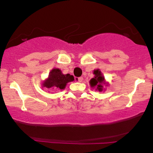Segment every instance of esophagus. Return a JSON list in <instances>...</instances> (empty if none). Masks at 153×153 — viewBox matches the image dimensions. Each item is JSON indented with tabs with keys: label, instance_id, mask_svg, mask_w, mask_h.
I'll list each match as a JSON object with an SVG mask.
<instances>
[{
	"label": "esophagus",
	"instance_id": "1",
	"mask_svg": "<svg viewBox=\"0 0 153 153\" xmlns=\"http://www.w3.org/2000/svg\"><path fill=\"white\" fill-rule=\"evenodd\" d=\"M77 80H78V82H82V80H83V78H82V77H80V78H78Z\"/></svg>",
	"mask_w": 153,
	"mask_h": 153
}]
</instances>
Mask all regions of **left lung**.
Instances as JSON below:
<instances>
[{"label":"left lung","mask_w":153,"mask_h":153,"mask_svg":"<svg viewBox=\"0 0 153 153\" xmlns=\"http://www.w3.org/2000/svg\"><path fill=\"white\" fill-rule=\"evenodd\" d=\"M94 77L91 78L90 80L91 87L96 88V91L101 92L103 90V85L106 84V82H105L104 77L103 76V74L99 69L94 70Z\"/></svg>","instance_id":"8db88e82"}]
</instances>
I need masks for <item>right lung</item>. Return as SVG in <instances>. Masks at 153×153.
I'll list each match as a JSON object with an SVG mask.
<instances>
[{"instance_id": "add662e5", "label": "right lung", "mask_w": 153, "mask_h": 153, "mask_svg": "<svg viewBox=\"0 0 153 153\" xmlns=\"http://www.w3.org/2000/svg\"><path fill=\"white\" fill-rule=\"evenodd\" d=\"M74 77L70 74L64 75L58 68H54L50 72L48 78L43 82V87L47 88L62 89L65 88L67 83L73 81Z\"/></svg>"}]
</instances>
